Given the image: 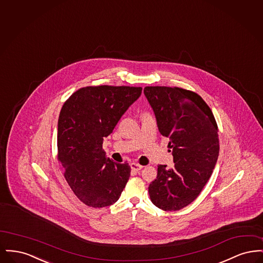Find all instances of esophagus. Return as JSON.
I'll use <instances>...</instances> for the list:
<instances>
[{
	"label": "esophagus",
	"mask_w": 263,
	"mask_h": 263,
	"mask_svg": "<svg viewBox=\"0 0 263 263\" xmlns=\"http://www.w3.org/2000/svg\"><path fill=\"white\" fill-rule=\"evenodd\" d=\"M130 166H131L132 171H134V172H139V171H141L143 168V166L137 163H132L130 164Z\"/></svg>",
	"instance_id": "esophagus-1"
}]
</instances>
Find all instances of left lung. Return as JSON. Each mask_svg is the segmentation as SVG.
<instances>
[{"instance_id": "obj_1", "label": "left lung", "mask_w": 263, "mask_h": 263, "mask_svg": "<svg viewBox=\"0 0 263 263\" xmlns=\"http://www.w3.org/2000/svg\"><path fill=\"white\" fill-rule=\"evenodd\" d=\"M159 131L168 139L175 167L158 166L149 185L151 201L163 211H177L195 200L212 175L219 156L218 126L200 96L184 88L146 87Z\"/></svg>"}]
</instances>
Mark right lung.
<instances>
[{"label":"right lung","instance_id":"add662e5","mask_svg":"<svg viewBox=\"0 0 263 263\" xmlns=\"http://www.w3.org/2000/svg\"><path fill=\"white\" fill-rule=\"evenodd\" d=\"M141 93L140 87H86L63 105L58 120V160L69 186L89 207L112 205L125 187L130 165L106 158L102 142Z\"/></svg>","mask_w":263,"mask_h":263}]
</instances>
